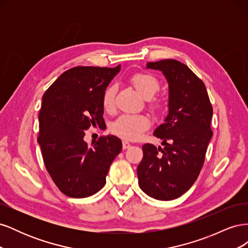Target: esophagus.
Here are the masks:
<instances>
[{"mask_svg": "<svg viewBox=\"0 0 248 248\" xmlns=\"http://www.w3.org/2000/svg\"><path fill=\"white\" fill-rule=\"evenodd\" d=\"M122 145H123V149H124V150H126V149H129V148L131 147V144H130V142H129V141H127V140H123Z\"/></svg>", "mask_w": 248, "mask_h": 248, "instance_id": "esophagus-1", "label": "esophagus"}]
</instances>
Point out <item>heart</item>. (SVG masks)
Listing matches in <instances>:
<instances>
[{"label":"heart","instance_id":"b5f03b06","mask_svg":"<svg viewBox=\"0 0 248 248\" xmlns=\"http://www.w3.org/2000/svg\"><path fill=\"white\" fill-rule=\"evenodd\" d=\"M131 84L138 93L144 98L149 99L159 90V81L150 73L140 72L132 76ZM117 93L116 85L108 86L102 96V106L107 111L115 108V97ZM150 108L154 110L162 108V102L158 99H149ZM150 126L149 119L144 115H123L118 118L111 125V131L125 140H137Z\"/></svg>","mask_w":248,"mask_h":248}]
</instances>
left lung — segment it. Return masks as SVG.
Instances as JSON below:
<instances>
[{"mask_svg": "<svg viewBox=\"0 0 248 248\" xmlns=\"http://www.w3.org/2000/svg\"><path fill=\"white\" fill-rule=\"evenodd\" d=\"M169 84V114L154 130L163 149L142 146L138 167L140 189L149 197L170 201L181 197L200 175L210 140L213 108L205 84L185 64L172 59L147 63Z\"/></svg>", "mask_w": 248, "mask_h": 248, "instance_id": "1", "label": "left lung"}]
</instances>
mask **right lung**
Returning a JSON list of instances; mask_svg holds the SVG:
<instances>
[{"label":"right lung","instance_id":"obj_1","mask_svg":"<svg viewBox=\"0 0 248 248\" xmlns=\"http://www.w3.org/2000/svg\"><path fill=\"white\" fill-rule=\"evenodd\" d=\"M120 69V65L74 67L43 94L38 144L48 174L67 197L81 199L98 192L121 152L122 141L115 136L101 137L92 145L84 140L90 126L106 124L102 96Z\"/></svg>","mask_w":248,"mask_h":248}]
</instances>
